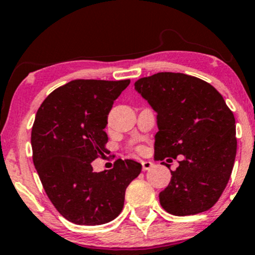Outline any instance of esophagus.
Wrapping results in <instances>:
<instances>
[{
    "mask_svg": "<svg viewBox=\"0 0 255 255\" xmlns=\"http://www.w3.org/2000/svg\"><path fill=\"white\" fill-rule=\"evenodd\" d=\"M152 165H153V164H152V162H150V160H142V162H141L142 170H144V171L148 170V169H151Z\"/></svg>",
    "mask_w": 255,
    "mask_h": 255,
    "instance_id": "1",
    "label": "esophagus"
}]
</instances>
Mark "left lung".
I'll return each mask as SVG.
<instances>
[{
  "label": "left lung",
  "mask_w": 255,
  "mask_h": 255,
  "mask_svg": "<svg viewBox=\"0 0 255 255\" xmlns=\"http://www.w3.org/2000/svg\"><path fill=\"white\" fill-rule=\"evenodd\" d=\"M134 86L157 113L154 158L183 156L159 193L160 205L174 216L207 211L233 171L238 145L234 114L212 85L182 73H157Z\"/></svg>",
  "instance_id": "obj_1"
}]
</instances>
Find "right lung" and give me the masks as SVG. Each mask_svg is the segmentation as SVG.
I'll use <instances>...</instances> for the list:
<instances>
[{"label":"right lung","mask_w":255,"mask_h":255,"mask_svg":"<svg viewBox=\"0 0 255 255\" xmlns=\"http://www.w3.org/2000/svg\"><path fill=\"white\" fill-rule=\"evenodd\" d=\"M130 80H73L50 93L37 111L31 133L33 164L46 195L64 218L79 225H101L115 219L125 193L141 171L131 159L93 171L104 147L114 101Z\"/></svg>","instance_id":"1"}]
</instances>
